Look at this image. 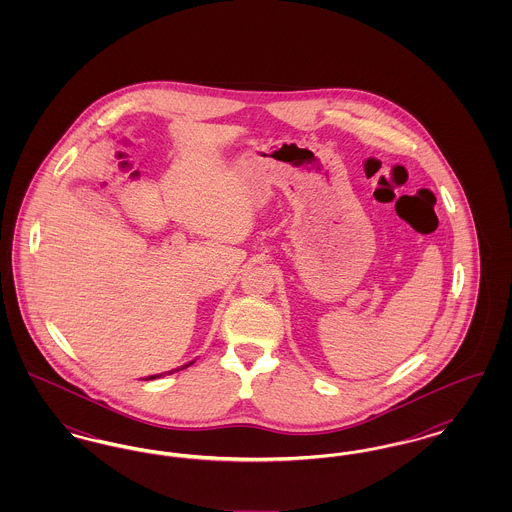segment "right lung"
<instances>
[{
  "label": "right lung",
  "instance_id": "obj_1",
  "mask_svg": "<svg viewBox=\"0 0 512 512\" xmlns=\"http://www.w3.org/2000/svg\"><path fill=\"white\" fill-rule=\"evenodd\" d=\"M190 365H192V363H190ZM155 378H159V376H157V374H155V376H149V378H147V380H155Z\"/></svg>",
  "mask_w": 512,
  "mask_h": 512
}]
</instances>
